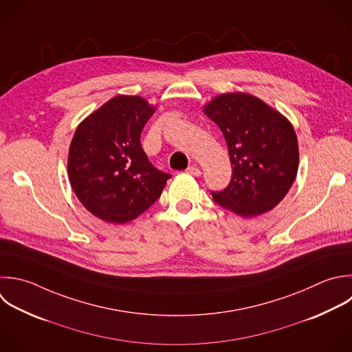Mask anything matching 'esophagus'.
<instances>
[{"instance_id":"34e87169","label":"esophagus","mask_w":352,"mask_h":352,"mask_svg":"<svg viewBox=\"0 0 352 352\" xmlns=\"http://www.w3.org/2000/svg\"><path fill=\"white\" fill-rule=\"evenodd\" d=\"M188 175H192V176H201L202 175V172H201V169L199 168H197V166H188L187 168V170H186Z\"/></svg>"}]
</instances>
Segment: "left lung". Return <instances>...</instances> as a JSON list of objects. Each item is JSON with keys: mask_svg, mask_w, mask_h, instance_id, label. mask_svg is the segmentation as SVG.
Listing matches in <instances>:
<instances>
[{"mask_svg": "<svg viewBox=\"0 0 352 352\" xmlns=\"http://www.w3.org/2000/svg\"><path fill=\"white\" fill-rule=\"evenodd\" d=\"M204 113L223 132L232 168L230 184L221 191H210L213 201L242 217L275 208L298 169L292 124L263 100L242 92L216 96Z\"/></svg>", "mask_w": 352, "mask_h": 352, "instance_id": "left-lung-1", "label": "left lung"}]
</instances>
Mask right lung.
I'll list each match as a JSON object with an SVG mask.
<instances>
[{
  "instance_id": "obj_1",
  "label": "right lung",
  "mask_w": 352,
  "mask_h": 352,
  "mask_svg": "<svg viewBox=\"0 0 352 352\" xmlns=\"http://www.w3.org/2000/svg\"><path fill=\"white\" fill-rule=\"evenodd\" d=\"M155 107L140 96L120 95L88 116L69 150V179L94 216L125 224L146 212L170 179L148 161L140 133Z\"/></svg>"
}]
</instances>
